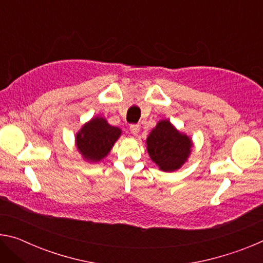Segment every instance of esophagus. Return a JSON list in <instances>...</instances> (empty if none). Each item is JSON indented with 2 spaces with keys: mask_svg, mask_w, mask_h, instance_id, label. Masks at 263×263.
Masks as SVG:
<instances>
[{
  "mask_svg": "<svg viewBox=\"0 0 263 263\" xmlns=\"http://www.w3.org/2000/svg\"><path fill=\"white\" fill-rule=\"evenodd\" d=\"M130 131H131L132 135L137 136L138 133H139V131H140V126L139 125H131L130 126Z\"/></svg>",
  "mask_w": 263,
  "mask_h": 263,
  "instance_id": "34e87169",
  "label": "esophagus"
}]
</instances>
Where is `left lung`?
<instances>
[{"instance_id": "1", "label": "left lung", "mask_w": 263, "mask_h": 263, "mask_svg": "<svg viewBox=\"0 0 263 263\" xmlns=\"http://www.w3.org/2000/svg\"><path fill=\"white\" fill-rule=\"evenodd\" d=\"M194 141L174 126L169 119H161L149 132L146 148L152 161L161 172L172 173L188 162Z\"/></svg>"}]
</instances>
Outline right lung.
Wrapping results in <instances>:
<instances>
[{
	"instance_id": "right-lung-1",
	"label": "right lung",
	"mask_w": 263,
	"mask_h": 263,
	"mask_svg": "<svg viewBox=\"0 0 263 263\" xmlns=\"http://www.w3.org/2000/svg\"><path fill=\"white\" fill-rule=\"evenodd\" d=\"M121 136V128L110 125L102 116H95L75 133V147L84 161L97 163L108 157Z\"/></svg>"
}]
</instances>
